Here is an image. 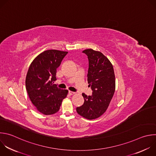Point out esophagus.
<instances>
[{"label": "esophagus", "mask_w": 156, "mask_h": 156, "mask_svg": "<svg viewBox=\"0 0 156 156\" xmlns=\"http://www.w3.org/2000/svg\"><path fill=\"white\" fill-rule=\"evenodd\" d=\"M69 94L70 95H73V94H75V92H72V91H69Z\"/></svg>", "instance_id": "esophagus-1"}]
</instances>
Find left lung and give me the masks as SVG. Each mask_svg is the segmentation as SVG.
Masks as SVG:
<instances>
[{"mask_svg": "<svg viewBox=\"0 0 156 156\" xmlns=\"http://www.w3.org/2000/svg\"><path fill=\"white\" fill-rule=\"evenodd\" d=\"M89 59L87 83L92 90V95H82L83 105L76 108L82 117L95 119L101 116L108 109L115 92V75L112 64L101 52L87 49L83 51Z\"/></svg>", "mask_w": 156, "mask_h": 156, "instance_id": "obj_1", "label": "left lung"}]
</instances>
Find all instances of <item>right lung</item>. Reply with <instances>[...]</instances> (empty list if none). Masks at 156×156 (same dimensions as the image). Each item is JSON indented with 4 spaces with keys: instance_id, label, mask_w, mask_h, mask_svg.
<instances>
[{
    "instance_id": "add662e5",
    "label": "right lung",
    "mask_w": 156,
    "mask_h": 156,
    "mask_svg": "<svg viewBox=\"0 0 156 156\" xmlns=\"http://www.w3.org/2000/svg\"><path fill=\"white\" fill-rule=\"evenodd\" d=\"M67 51L46 50L32 62L26 78V88L32 104L44 115L57 113L69 91L53 84L56 80V69Z\"/></svg>"
}]
</instances>
